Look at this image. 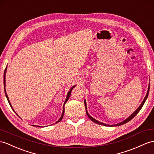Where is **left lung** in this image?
<instances>
[{"label": "left lung", "instance_id": "8db88e82", "mask_svg": "<svg viewBox=\"0 0 154 154\" xmlns=\"http://www.w3.org/2000/svg\"><path fill=\"white\" fill-rule=\"evenodd\" d=\"M149 87H148V92H147V94H146V97H145V98H144V99L143 100V101H142V103H141V104L140 105V106L138 107L137 109L135 110V112H134V113L133 114H131V116H130L128 118H127L125 120H124L123 122H121V123H118V124H116V125H106V124H104V123H100V122H98V121H97L96 119H95L94 118H93L91 116H90L89 115V114H88V111H87V108H86V103H85V111H86V114H87V115H88V116L89 117V118L91 119V120L92 121V122H93L94 123H97V124H99V125H105V126H119V125H123V124H125V123H127L128 122H129L130 120H131V119H132L134 116H135L138 113V112H139L140 110V109L141 108H142V106H143V105H144V103H145V101H146V99H147V97H148V93H149Z\"/></svg>", "mask_w": 154, "mask_h": 154}]
</instances>
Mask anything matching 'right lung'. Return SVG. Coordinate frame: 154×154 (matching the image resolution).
Masks as SVG:
<instances>
[{
  "mask_svg": "<svg viewBox=\"0 0 154 154\" xmlns=\"http://www.w3.org/2000/svg\"><path fill=\"white\" fill-rule=\"evenodd\" d=\"M6 69H5V74H4V88H5V95H6V98H7V100H8V103H9V104H10V106H11V108H12V109H13L12 108V105H11V104H10V100H9V99H8V95H7V94H6V89H5V85H6V80H5V75H6ZM75 87V85L74 86H73L72 88H71V89H70V91H69V92L68 93V95H67V97H66V100H65V103H64V105H63V113H62V115H61V117L60 118V119H59V120L56 122L55 123H58V122H59L62 119V118H63V115H64V113H65V103L67 102V100H68L69 99V98H70V95H71V91H72V90L73 89V88ZM38 127H40V126H38Z\"/></svg>",
  "mask_w": 154,
  "mask_h": 154,
  "instance_id": "add662e5",
  "label": "right lung"
}]
</instances>
